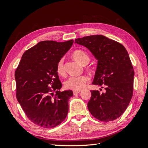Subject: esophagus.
<instances>
[{"label": "esophagus", "mask_w": 148, "mask_h": 148, "mask_svg": "<svg viewBox=\"0 0 148 148\" xmlns=\"http://www.w3.org/2000/svg\"><path fill=\"white\" fill-rule=\"evenodd\" d=\"M80 92H81L80 90H73V93H74V95H76V94L79 93Z\"/></svg>", "instance_id": "1"}]
</instances>
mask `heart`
I'll return each instance as SVG.
<instances>
[{"label":"heart","instance_id":"heart-1","mask_svg":"<svg viewBox=\"0 0 148 148\" xmlns=\"http://www.w3.org/2000/svg\"><path fill=\"white\" fill-rule=\"evenodd\" d=\"M72 56L76 61L83 65L88 64L90 57L86 51L82 49H77L72 53ZM56 72L60 76H65V69L64 67V59H60L56 64ZM90 81V78L86 75L81 76H72L65 81L64 86L67 89L72 90H79L86 86L87 83Z\"/></svg>","mask_w":148,"mask_h":148}]
</instances>
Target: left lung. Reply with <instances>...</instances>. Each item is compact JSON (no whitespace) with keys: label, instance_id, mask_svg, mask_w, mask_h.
Returning a JSON list of instances; mask_svg holds the SVG:
<instances>
[{"label":"left lung","instance_id":"obj_1","mask_svg":"<svg viewBox=\"0 0 148 148\" xmlns=\"http://www.w3.org/2000/svg\"><path fill=\"white\" fill-rule=\"evenodd\" d=\"M75 43L86 47L98 60L92 84L104 88L102 93L91 91L89 111L100 121L115 120L123 114L133 95L134 70L127 49L102 35L76 39Z\"/></svg>","mask_w":148,"mask_h":148}]
</instances>
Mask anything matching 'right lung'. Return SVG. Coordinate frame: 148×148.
Instances as JSON below:
<instances>
[{
	"label": "right lung",
	"mask_w": 148,
	"mask_h": 148,
	"mask_svg": "<svg viewBox=\"0 0 148 148\" xmlns=\"http://www.w3.org/2000/svg\"><path fill=\"white\" fill-rule=\"evenodd\" d=\"M73 40L40 41L23 53L16 70V99L27 118L46 128L58 126L67 117L71 90L60 92L56 64Z\"/></svg>",
	"instance_id": "add662e5"
}]
</instances>
